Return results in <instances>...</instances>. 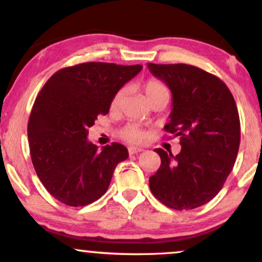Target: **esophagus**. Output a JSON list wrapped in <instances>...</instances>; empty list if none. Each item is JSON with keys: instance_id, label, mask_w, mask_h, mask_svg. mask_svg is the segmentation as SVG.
I'll list each match as a JSON object with an SVG mask.
<instances>
[{"instance_id": "1", "label": "esophagus", "mask_w": 262, "mask_h": 262, "mask_svg": "<svg viewBox=\"0 0 262 262\" xmlns=\"http://www.w3.org/2000/svg\"><path fill=\"white\" fill-rule=\"evenodd\" d=\"M143 151V149L141 148H134V146H130V148H129V154L130 155H135V154H138V152H141Z\"/></svg>"}]
</instances>
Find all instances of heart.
<instances>
[{"mask_svg": "<svg viewBox=\"0 0 262 262\" xmlns=\"http://www.w3.org/2000/svg\"><path fill=\"white\" fill-rule=\"evenodd\" d=\"M143 89L146 95V98H148L150 103L156 100H160V98L161 100L169 101V97H170L169 90H167V87L165 86L160 80L150 79L144 83ZM123 95H124V91H123V90H119V91L114 95L112 103H111V107H112L113 110H116V108H118L122 104ZM122 134L128 141H130V143H135V144L143 143L146 138L145 130L138 124L125 125L124 129H123Z\"/></svg>", "mask_w": 262, "mask_h": 262, "instance_id": "b5f03b06", "label": "heart"}]
</instances>
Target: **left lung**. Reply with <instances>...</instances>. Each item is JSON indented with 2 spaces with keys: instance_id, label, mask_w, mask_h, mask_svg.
<instances>
[{
  "instance_id": "8db88e82",
  "label": "left lung",
  "mask_w": 262,
  "mask_h": 262,
  "mask_svg": "<svg viewBox=\"0 0 262 262\" xmlns=\"http://www.w3.org/2000/svg\"><path fill=\"white\" fill-rule=\"evenodd\" d=\"M155 77L172 93L164 129L180 137L181 151L155 149L161 165L149 179L152 194L169 208L193 209L223 187L235 164L240 121L233 95L219 77L187 64H151Z\"/></svg>"
}]
</instances>
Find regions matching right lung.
<instances>
[{
	"mask_svg": "<svg viewBox=\"0 0 262 262\" xmlns=\"http://www.w3.org/2000/svg\"><path fill=\"white\" fill-rule=\"evenodd\" d=\"M141 65L83 62L69 66L45 82L28 122L35 172L47 191L66 206H86L103 196L113 171L128 159L119 143L101 150L87 139L100 114L110 112L117 92Z\"/></svg>",
	"mask_w": 262,
	"mask_h": 262,
	"instance_id": "right-lung-1",
	"label": "right lung"
}]
</instances>
